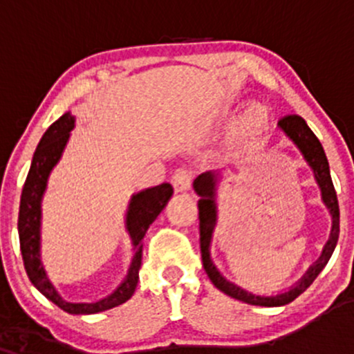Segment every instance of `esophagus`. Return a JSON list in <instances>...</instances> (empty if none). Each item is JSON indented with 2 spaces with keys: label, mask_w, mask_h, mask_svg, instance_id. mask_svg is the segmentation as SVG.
I'll list each match as a JSON object with an SVG mask.
<instances>
[{
  "label": "esophagus",
  "mask_w": 354,
  "mask_h": 354,
  "mask_svg": "<svg viewBox=\"0 0 354 354\" xmlns=\"http://www.w3.org/2000/svg\"><path fill=\"white\" fill-rule=\"evenodd\" d=\"M171 183H173V188H174V191H176V193L188 191L189 186H191L189 173L185 171V169H180V171H176L173 174Z\"/></svg>",
  "instance_id": "34e87169"
}]
</instances>
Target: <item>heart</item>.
<instances>
[{
	"mask_svg": "<svg viewBox=\"0 0 354 354\" xmlns=\"http://www.w3.org/2000/svg\"><path fill=\"white\" fill-rule=\"evenodd\" d=\"M266 118V109L261 106L259 103H253L250 104L243 113V121L250 124H256V123H261L263 120Z\"/></svg>",
	"mask_w": 354,
	"mask_h": 354,
	"instance_id": "1",
	"label": "heart"
}]
</instances>
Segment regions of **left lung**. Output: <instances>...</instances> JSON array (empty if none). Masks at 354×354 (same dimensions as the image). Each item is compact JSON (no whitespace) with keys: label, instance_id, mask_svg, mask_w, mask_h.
I'll list each match as a JSON object with an SVG mask.
<instances>
[{"label":"left lung","instance_id":"obj_1","mask_svg":"<svg viewBox=\"0 0 354 354\" xmlns=\"http://www.w3.org/2000/svg\"><path fill=\"white\" fill-rule=\"evenodd\" d=\"M278 129L283 133L288 140L293 143L298 151L303 154V160L310 166L313 174H315V181L321 191V201L326 206V209L331 214V233L330 239L324 245L323 251H321L319 258L316 259L313 265L308 268V271L301 278L296 281L290 290L283 291L278 295H256L251 291L245 290V288L238 286L236 283L230 281L221 271L218 270L216 265L211 259V241H213V233L216 228L218 223V185L221 181V173L219 171H206L200 174L193 183V188L196 194L200 196L198 201V209H200V245H201V258L203 266H205L206 274L209 276L211 283L223 291L225 295L231 296V298L239 299V301L254 304V306H284V304L291 303L293 299L298 298L306 288L315 281L326 263L330 261L333 251H335L336 243H338L339 236V208H338V198H336L335 186H333L331 174H330V165H328L326 154H324L323 146H321L319 140L311 131L310 126L306 121L298 115H288L278 121Z\"/></svg>","mask_w":354,"mask_h":354}]
</instances>
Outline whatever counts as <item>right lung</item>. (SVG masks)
Returning <instances> with one entry per match:
<instances>
[{"label": "right lung", "instance_id": "right-lung-1", "mask_svg": "<svg viewBox=\"0 0 354 354\" xmlns=\"http://www.w3.org/2000/svg\"><path fill=\"white\" fill-rule=\"evenodd\" d=\"M73 128H75V116L71 115V111H66L46 129V133L39 140L38 148L33 154V161H31L30 173L24 181L21 203H19V246H21L28 278L39 293L70 315H95V313L120 306L135 293L138 279H140L143 238L151 223L165 209L166 203L173 196V188L169 183H163L154 188L141 189L140 193L133 194L129 200L124 228L131 238L133 258L129 263L128 273L123 281L118 284L116 290L93 303L68 301L58 293L55 284L48 278L41 261V201L44 191L48 188L50 174L63 156Z\"/></svg>", "mask_w": 354, "mask_h": 354}]
</instances>
